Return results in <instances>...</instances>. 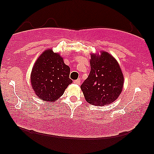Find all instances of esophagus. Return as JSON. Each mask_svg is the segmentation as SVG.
<instances>
[{
    "label": "esophagus",
    "instance_id": "esophagus-1",
    "mask_svg": "<svg viewBox=\"0 0 154 154\" xmlns=\"http://www.w3.org/2000/svg\"><path fill=\"white\" fill-rule=\"evenodd\" d=\"M73 83L75 84H77V85H80V84H81V79H78L77 80H75V81H73Z\"/></svg>",
    "mask_w": 154,
    "mask_h": 154
}]
</instances>
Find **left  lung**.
<instances>
[{"mask_svg": "<svg viewBox=\"0 0 154 154\" xmlns=\"http://www.w3.org/2000/svg\"><path fill=\"white\" fill-rule=\"evenodd\" d=\"M90 74L81 86L85 100L94 106H104L119 97L124 78L117 61L108 52L92 54Z\"/></svg>", "mask_w": 154, "mask_h": 154, "instance_id": "left-lung-1", "label": "left lung"}]
</instances>
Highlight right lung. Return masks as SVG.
<instances>
[{
    "label": "right lung",
    "instance_id": "obj_1",
    "mask_svg": "<svg viewBox=\"0 0 154 154\" xmlns=\"http://www.w3.org/2000/svg\"><path fill=\"white\" fill-rule=\"evenodd\" d=\"M70 68L63 58L52 50L42 53L35 62L31 74V83L40 99L51 102L64 94L72 80L69 79Z\"/></svg>",
    "mask_w": 154,
    "mask_h": 154
}]
</instances>
